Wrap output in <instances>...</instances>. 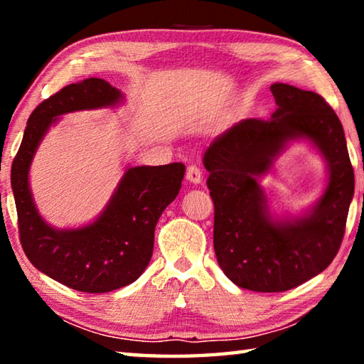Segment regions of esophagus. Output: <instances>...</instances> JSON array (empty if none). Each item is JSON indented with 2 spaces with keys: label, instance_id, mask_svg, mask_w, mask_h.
<instances>
[{
  "label": "esophagus",
  "instance_id": "1",
  "mask_svg": "<svg viewBox=\"0 0 364 364\" xmlns=\"http://www.w3.org/2000/svg\"><path fill=\"white\" fill-rule=\"evenodd\" d=\"M186 180L194 184H199L202 181V170L197 165H189L186 170Z\"/></svg>",
  "mask_w": 364,
  "mask_h": 364
}]
</instances>
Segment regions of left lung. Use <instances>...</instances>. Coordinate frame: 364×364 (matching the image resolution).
I'll list each match as a JSON object with an SVG mask.
<instances>
[{
	"mask_svg": "<svg viewBox=\"0 0 364 364\" xmlns=\"http://www.w3.org/2000/svg\"><path fill=\"white\" fill-rule=\"evenodd\" d=\"M278 109L269 120L245 119L215 138L204 154L215 207L213 249L234 284L284 292L315 278L341 249L355 175L342 123L321 96L271 85ZM305 137L328 162L322 199L299 220H273L257 180L289 140Z\"/></svg>",
	"mask_w": 364,
	"mask_h": 364,
	"instance_id": "obj_1",
	"label": "left lung"
}]
</instances>
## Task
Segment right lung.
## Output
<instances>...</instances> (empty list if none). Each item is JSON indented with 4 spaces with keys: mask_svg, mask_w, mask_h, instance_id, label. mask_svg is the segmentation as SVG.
<instances>
[{
    "mask_svg": "<svg viewBox=\"0 0 364 364\" xmlns=\"http://www.w3.org/2000/svg\"><path fill=\"white\" fill-rule=\"evenodd\" d=\"M123 95L102 78L64 86L27 122L11 168L22 249L36 269L80 292L104 294L136 281L152 257L160 215L181 189L184 165L132 167L101 217L77 230H56L40 217L28 188V170L40 141L60 115L110 107Z\"/></svg>",
    "mask_w": 364,
    "mask_h": 364,
    "instance_id": "obj_1",
    "label": "right lung"
}]
</instances>
